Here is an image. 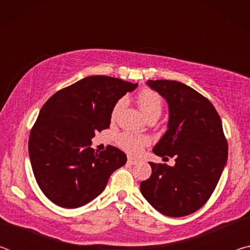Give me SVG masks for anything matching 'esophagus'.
<instances>
[{
	"label": "esophagus",
	"instance_id": "obj_1",
	"mask_svg": "<svg viewBox=\"0 0 250 250\" xmlns=\"http://www.w3.org/2000/svg\"><path fill=\"white\" fill-rule=\"evenodd\" d=\"M126 162H128V164H131V166H134V164H137V163H138V160H137V159L131 158V156H129V158H128V161H126Z\"/></svg>",
	"mask_w": 250,
	"mask_h": 250
}]
</instances>
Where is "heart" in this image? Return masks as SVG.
<instances>
[{
  "mask_svg": "<svg viewBox=\"0 0 250 250\" xmlns=\"http://www.w3.org/2000/svg\"><path fill=\"white\" fill-rule=\"evenodd\" d=\"M124 99H120L115 104L111 113L112 119L118 115V112L124 107ZM138 104L140 107L141 111L143 112V115L147 119H151V118H156L158 119L163 110L162 98H161L158 92L151 89H143L142 91H140V94L138 95ZM118 143H119V146L122 149L129 152V153L137 154L139 152H141L143 146L147 145V139L143 137V135L134 134L131 132H124L118 137Z\"/></svg>",
  "mask_w": 250,
  "mask_h": 250,
  "instance_id": "obj_1",
  "label": "heart"
}]
</instances>
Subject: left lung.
Masks as SVG:
<instances>
[{
	"label": "left lung",
	"mask_w": 250,
	"mask_h": 250,
	"mask_svg": "<svg viewBox=\"0 0 250 250\" xmlns=\"http://www.w3.org/2000/svg\"><path fill=\"white\" fill-rule=\"evenodd\" d=\"M146 84L168 104L167 130L153 152L174 156L175 166L150 162L152 174L141 182V193L161 214L186 216L208 201L226 166L222 120L208 99L184 83L147 80Z\"/></svg>",
	"instance_id": "8db88e82"
}]
</instances>
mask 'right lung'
Instances as JSON below:
<instances>
[{"label":"right lung","instance_id":"add662e5","mask_svg":"<svg viewBox=\"0 0 250 250\" xmlns=\"http://www.w3.org/2000/svg\"><path fill=\"white\" fill-rule=\"evenodd\" d=\"M138 83L90 76L57 91L42 107L28 140L34 176L45 196L76 208L104 191L126 155L115 146L95 152L96 131L109 128L112 109Z\"/></svg>","mask_w":250,"mask_h":250}]
</instances>
